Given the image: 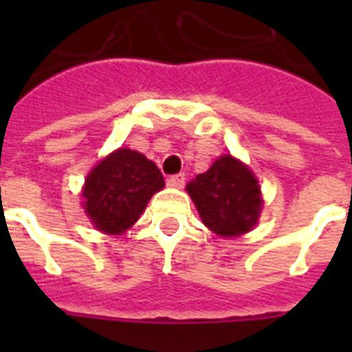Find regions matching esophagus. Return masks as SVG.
I'll list each match as a JSON object with an SVG mask.
<instances>
[{
  "label": "esophagus",
  "mask_w": 352,
  "mask_h": 352,
  "mask_svg": "<svg viewBox=\"0 0 352 352\" xmlns=\"http://www.w3.org/2000/svg\"><path fill=\"white\" fill-rule=\"evenodd\" d=\"M185 173H178V174H173L169 178V185L174 186V188H182L183 185H185Z\"/></svg>",
  "instance_id": "obj_1"
}]
</instances>
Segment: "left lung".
Wrapping results in <instances>:
<instances>
[{
	"label": "left lung",
	"instance_id": "8db88e82",
	"mask_svg": "<svg viewBox=\"0 0 352 352\" xmlns=\"http://www.w3.org/2000/svg\"><path fill=\"white\" fill-rule=\"evenodd\" d=\"M204 226L220 236L250 231L261 213V188L247 166L223 155L186 185Z\"/></svg>",
	"mask_w": 352,
	"mask_h": 352
}]
</instances>
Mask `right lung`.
<instances>
[{
	"label": "right lung",
	"mask_w": 352,
	"mask_h": 352,
	"mask_svg": "<svg viewBox=\"0 0 352 352\" xmlns=\"http://www.w3.org/2000/svg\"><path fill=\"white\" fill-rule=\"evenodd\" d=\"M164 188V176L139 151L120 148L89 173L82 197L96 229L120 234L141 217L155 192Z\"/></svg>",
	"instance_id": "1"
}]
</instances>
